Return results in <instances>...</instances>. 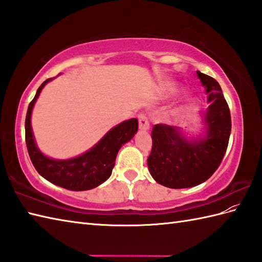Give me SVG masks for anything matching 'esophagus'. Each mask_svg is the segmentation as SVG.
<instances>
[{
	"mask_svg": "<svg viewBox=\"0 0 262 262\" xmlns=\"http://www.w3.org/2000/svg\"><path fill=\"white\" fill-rule=\"evenodd\" d=\"M138 122H140V128L142 130H147L149 128V121L145 113H141L138 115Z\"/></svg>",
	"mask_w": 262,
	"mask_h": 262,
	"instance_id": "34e87169",
	"label": "esophagus"
}]
</instances>
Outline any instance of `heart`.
I'll return each mask as SVG.
<instances>
[{
	"label": "heart",
	"instance_id": "b5f03b06",
	"mask_svg": "<svg viewBox=\"0 0 262 262\" xmlns=\"http://www.w3.org/2000/svg\"><path fill=\"white\" fill-rule=\"evenodd\" d=\"M168 90H169L170 92H173V91H176V85H173V84L169 85V86H168Z\"/></svg>",
	"mask_w": 262,
	"mask_h": 262
}]
</instances>
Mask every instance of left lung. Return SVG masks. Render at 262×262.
Returning a JSON list of instances; mask_svg holds the SVG:
<instances>
[{"label":"left lung","instance_id":"left-lung-1","mask_svg":"<svg viewBox=\"0 0 262 262\" xmlns=\"http://www.w3.org/2000/svg\"><path fill=\"white\" fill-rule=\"evenodd\" d=\"M197 75L208 93L209 108L206 114L207 136L200 141L188 142L177 128L154 125L152 151L147 165L153 179L172 189L190 188L205 182L213 176L223 160L231 134V113L222 93L221 85L213 77Z\"/></svg>","mask_w":262,"mask_h":262}]
</instances>
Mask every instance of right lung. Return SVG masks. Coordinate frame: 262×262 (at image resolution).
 I'll return each instance as SVG.
<instances>
[{"mask_svg": "<svg viewBox=\"0 0 262 262\" xmlns=\"http://www.w3.org/2000/svg\"><path fill=\"white\" fill-rule=\"evenodd\" d=\"M47 79L38 88L37 93L28 107L26 116V144L28 153L35 169L41 177L49 182L69 190L82 191L93 189L101 185L111 176L115 166L116 157L119 148L125 143L129 142L138 129L136 118L122 121L113 129L108 132L104 137L90 151L82 154L81 157L71 160H53L45 157L37 148L31 130V111L41 89Z\"/></svg>", "mask_w": 262, "mask_h": 262, "instance_id": "add662e5", "label": "right lung"}]
</instances>
